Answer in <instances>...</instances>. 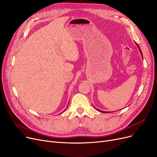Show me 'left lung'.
Segmentation results:
<instances>
[{
	"mask_svg": "<svg viewBox=\"0 0 157 157\" xmlns=\"http://www.w3.org/2000/svg\"><path fill=\"white\" fill-rule=\"evenodd\" d=\"M138 47H139V49H140V53H142V52H141V50H140V48H139V46H138ZM98 110V109H97ZM99 111V110H98ZM100 111V112H102V113H108V112H105V111Z\"/></svg>",
	"mask_w": 157,
	"mask_h": 157,
	"instance_id": "8db88e82",
	"label": "left lung"
}]
</instances>
